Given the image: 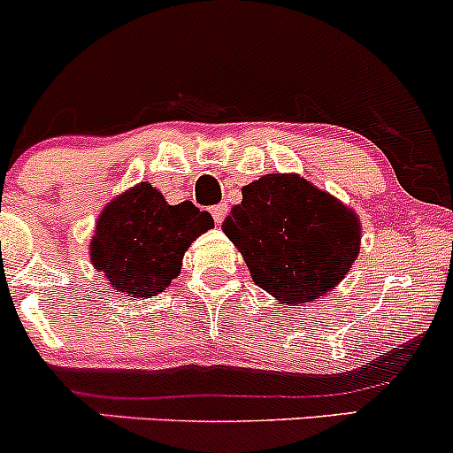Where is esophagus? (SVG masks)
<instances>
[{"label":"esophagus","instance_id":"1","mask_svg":"<svg viewBox=\"0 0 453 453\" xmlns=\"http://www.w3.org/2000/svg\"><path fill=\"white\" fill-rule=\"evenodd\" d=\"M226 211H228V207H226L225 203L216 204V207H211V216H213V220H216V225H222V220H225Z\"/></svg>","mask_w":453,"mask_h":453}]
</instances>
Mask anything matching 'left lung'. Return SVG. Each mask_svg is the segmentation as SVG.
Masks as SVG:
<instances>
[{"label": "left lung", "instance_id": "1", "mask_svg": "<svg viewBox=\"0 0 453 453\" xmlns=\"http://www.w3.org/2000/svg\"><path fill=\"white\" fill-rule=\"evenodd\" d=\"M222 231L253 281L288 305L335 290L362 244L357 213L298 174H265L242 188Z\"/></svg>", "mask_w": 453, "mask_h": 453}]
</instances>
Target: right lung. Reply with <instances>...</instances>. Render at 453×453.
<instances>
[{
	"instance_id": "1",
	"label": "right lung",
	"mask_w": 453,
	"mask_h": 453,
	"mask_svg": "<svg viewBox=\"0 0 453 453\" xmlns=\"http://www.w3.org/2000/svg\"><path fill=\"white\" fill-rule=\"evenodd\" d=\"M209 228L213 218L207 211L189 200L170 204L142 180L102 209L88 242V259L113 290L150 298L179 277L185 250Z\"/></svg>"
}]
</instances>
